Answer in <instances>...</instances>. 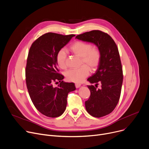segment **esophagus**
<instances>
[{"label":"esophagus","instance_id":"1","mask_svg":"<svg viewBox=\"0 0 149 149\" xmlns=\"http://www.w3.org/2000/svg\"><path fill=\"white\" fill-rule=\"evenodd\" d=\"M81 86V84H75V86H76V88H79Z\"/></svg>","mask_w":149,"mask_h":149}]
</instances>
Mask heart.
I'll list each match as a JSON object with an SVG mask.
<instances>
[{
  "instance_id": "obj_1",
  "label": "heart",
  "mask_w": 149,
  "mask_h": 149,
  "mask_svg": "<svg viewBox=\"0 0 149 149\" xmlns=\"http://www.w3.org/2000/svg\"><path fill=\"white\" fill-rule=\"evenodd\" d=\"M70 50L75 55L81 58L80 68L70 69L65 73L68 81L79 83L82 82L89 74V69L95 70L101 61V52L97 48H93V45L81 40L73 42L70 47ZM67 54L64 49L59 50L56 55V62L61 69H65Z\"/></svg>"
}]
</instances>
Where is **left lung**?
<instances>
[{
	"mask_svg": "<svg viewBox=\"0 0 149 149\" xmlns=\"http://www.w3.org/2000/svg\"><path fill=\"white\" fill-rule=\"evenodd\" d=\"M76 39L95 44L101 52V61L96 72L88 81L91 95L85 101L88 113L95 118L110 114L116 107L121 93L123 71L116 43L107 33L92 30L76 36ZM100 83L101 88L97 89Z\"/></svg>",
	"mask_w": 149,
	"mask_h": 149,
	"instance_id": "obj_1",
	"label": "left lung"
}]
</instances>
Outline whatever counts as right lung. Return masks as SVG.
<instances>
[{"mask_svg":"<svg viewBox=\"0 0 149 149\" xmlns=\"http://www.w3.org/2000/svg\"><path fill=\"white\" fill-rule=\"evenodd\" d=\"M74 35L47 33L34 42L30 48L26 67V81L34 106L49 118L61 116L65 110L68 94L74 91V83L64 82L56 62L57 52ZM59 81L57 87L53 83Z\"/></svg>","mask_w":149,"mask_h":149,"instance_id":"right-lung-1","label":"right lung"}]
</instances>
